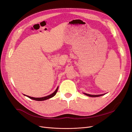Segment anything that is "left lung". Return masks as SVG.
Wrapping results in <instances>:
<instances>
[{
	"instance_id": "obj_1",
	"label": "left lung",
	"mask_w": 132,
	"mask_h": 132,
	"mask_svg": "<svg viewBox=\"0 0 132 132\" xmlns=\"http://www.w3.org/2000/svg\"><path fill=\"white\" fill-rule=\"evenodd\" d=\"M84 94H85V95L87 96H89V97H99V96H101L102 95H104V94H101V95H90V94H86V93H84Z\"/></svg>"
}]
</instances>
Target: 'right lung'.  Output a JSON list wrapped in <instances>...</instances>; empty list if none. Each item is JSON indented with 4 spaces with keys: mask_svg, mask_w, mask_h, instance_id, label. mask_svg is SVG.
<instances>
[{
    "mask_svg": "<svg viewBox=\"0 0 132 132\" xmlns=\"http://www.w3.org/2000/svg\"><path fill=\"white\" fill-rule=\"evenodd\" d=\"M58 86L57 87V88L56 89V90H55V91L54 92V93H53L52 94L50 95L47 96L42 97H33L29 96L26 95L25 94H23V95H25V96H26L28 97L29 98H31L32 100H36V101H44V100H47V99L51 98L52 97H53V96H54L55 95V94H56V93H57V92L58 91Z\"/></svg>",
    "mask_w": 132,
    "mask_h": 132,
    "instance_id": "right-lung-1",
    "label": "right lung"
}]
</instances>
